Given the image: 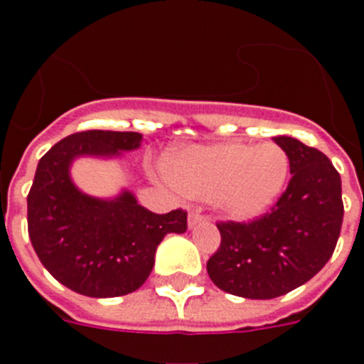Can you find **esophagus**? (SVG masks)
<instances>
[{
	"mask_svg": "<svg viewBox=\"0 0 364 364\" xmlns=\"http://www.w3.org/2000/svg\"><path fill=\"white\" fill-rule=\"evenodd\" d=\"M202 222H205L204 215L197 213V211H191V213H189V217H188V226L189 228H195L197 224H202Z\"/></svg>",
	"mask_w": 364,
	"mask_h": 364,
	"instance_id": "1",
	"label": "esophagus"
}]
</instances>
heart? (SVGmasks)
I'll return each instance as SVG.
<instances>
[{"label":"heart","instance_id":"b5f03b06","mask_svg":"<svg viewBox=\"0 0 364 364\" xmlns=\"http://www.w3.org/2000/svg\"><path fill=\"white\" fill-rule=\"evenodd\" d=\"M164 171L188 197L213 200L222 215L246 222L275 204L290 175V159L275 142L189 146L167 153Z\"/></svg>","mask_w":364,"mask_h":364}]
</instances>
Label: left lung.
I'll list each match as a JSON object with an SVG mask.
<instances>
[{"mask_svg": "<svg viewBox=\"0 0 364 364\" xmlns=\"http://www.w3.org/2000/svg\"><path fill=\"white\" fill-rule=\"evenodd\" d=\"M291 180L277 204L253 222H220V247L208 260L215 286L244 299L281 297L324 268L343 224L341 176L326 154L291 136Z\"/></svg>", "mask_w": 364, "mask_h": 364, "instance_id": "obj_1", "label": "left lung"}]
</instances>
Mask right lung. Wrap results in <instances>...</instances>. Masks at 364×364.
Masks as SVG:
<instances>
[{
    "label": "right lung",
    "mask_w": 364,
    "mask_h": 364,
    "mask_svg": "<svg viewBox=\"0 0 364 364\" xmlns=\"http://www.w3.org/2000/svg\"><path fill=\"white\" fill-rule=\"evenodd\" d=\"M140 144V133L83 131L54 144L38 162L27 197L28 237L47 272L76 294L105 299L138 290L164 237L188 230L186 211L156 215L129 189L96 198L70 178L80 156L120 159Z\"/></svg>",
    "instance_id": "right-lung-1"
}]
</instances>
